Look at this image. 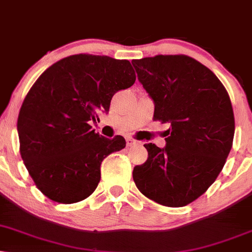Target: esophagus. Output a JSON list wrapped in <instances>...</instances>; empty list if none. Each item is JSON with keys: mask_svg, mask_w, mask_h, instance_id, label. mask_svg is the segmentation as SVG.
<instances>
[{"mask_svg": "<svg viewBox=\"0 0 252 252\" xmlns=\"http://www.w3.org/2000/svg\"><path fill=\"white\" fill-rule=\"evenodd\" d=\"M136 144H138V142H137L136 139L131 138V137H128V138H126V145H128V146H133Z\"/></svg>", "mask_w": 252, "mask_h": 252, "instance_id": "obj_1", "label": "esophagus"}]
</instances>
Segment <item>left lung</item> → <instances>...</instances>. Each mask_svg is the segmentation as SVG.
I'll return each mask as SVG.
<instances>
[{
	"label": "left lung",
	"instance_id": "8db88e82",
	"mask_svg": "<svg viewBox=\"0 0 252 252\" xmlns=\"http://www.w3.org/2000/svg\"><path fill=\"white\" fill-rule=\"evenodd\" d=\"M155 103L154 120L170 124L165 148L149 143L148 160L133 167L137 189L159 205L184 207L222 171L232 146L230 97L211 69L189 56L132 60Z\"/></svg>",
	"mask_w": 252,
	"mask_h": 252
}]
</instances>
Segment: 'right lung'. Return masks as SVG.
Instances as JSON below:
<instances>
[{"label": "right lung", "mask_w": 252, "mask_h": 252, "mask_svg": "<svg viewBox=\"0 0 252 252\" xmlns=\"http://www.w3.org/2000/svg\"><path fill=\"white\" fill-rule=\"evenodd\" d=\"M135 80L128 60L93 55L66 57L37 79L22 104L17 130L22 159L44 195L74 203L94 192L101 163L126 148V139L98 135L89 121L108 113L114 94Z\"/></svg>", "instance_id": "add662e5"}]
</instances>
